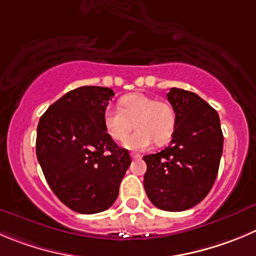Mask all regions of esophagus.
Returning a JSON list of instances; mask_svg holds the SVG:
<instances>
[{"label":"esophagus","instance_id":"1","mask_svg":"<svg viewBox=\"0 0 256 256\" xmlns=\"http://www.w3.org/2000/svg\"><path fill=\"white\" fill-rule=\"evenodd\" d=\"M130 157H132L133 160H140V158H142V156L138 154V153H130Z\"/></svg>","mask_w":256,"mask_h":256}]
</instances>
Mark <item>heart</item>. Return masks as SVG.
I'll return each mask as SVG.
<instances>
[{
	"label": "heart",
	"instance_id": "obj_1",
	"mask_svg": "<svg viewBox=\"0 0 256 256\" xmlns=\"http://www.w3.org/2000/svg\"><path fill=\"white\" fill-rule=\"evenodd\" d=\"M132 123L137 130L124 140L123 146L130 150H146L153 140L162 146L171 140L176 130V110L168 102L156 100L142 93L124 96L119 100V109H104L103 126L112 140H124Z\"/></svg>",
	"mask_w": 256,
	"mask_h": 256
}]
</instances>
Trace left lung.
Returning a JSON list of instances; mask_svg holds the SVG:
<instances>
[{"label": "left lung", "mask_w": 256, "mask_h": 256, "mask_svg": "<svg viewBox=\"0 0 256 256\" xmlns=\"http://www.w3.org/2000/svg\"><path fill=\"white\" fill-rule=\"evenodd\" d=\"M167 98L176 110V130L168 147L143 157V184L156 208L176 212L196 206L212 188L224 136L218 112L197 94L172 88Z\"/></svg>", "instance_id": "obj_1"}]
</instances>
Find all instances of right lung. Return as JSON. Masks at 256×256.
I'll return each mask as SVG.
<instances>
[{
  "label": "right lung",
  "mask_w": 256,
  "mask_h": 256,
  "mask_svg": "<svg viewBox=\"0 0 256 256\" xmlns=\"http://www.w3.org/2000/svg\"><path fill=\"white\" fill-rule=\"evenodd\" d=\"M113 96L110 88H76L38 122L36 156L44 176L58 198L79 214L110 208L132 162L104 130L103 112Z\"/></svg>",
  "instance_id": "add662e5"
}]
</instances>
